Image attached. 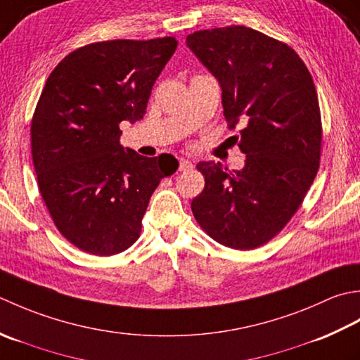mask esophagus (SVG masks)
Listing matches in <instances>:
<instances>
[{"instance_id":"esophagus-1","label":"esophagus","mask_w":360,"mask_h":360,"mask_svg":"<svg viewBox=\"0 0 360 360\" xmlns=\"http://www.w3.org/2000/svg\"><path fill=\"white\" fill-rule=\"evenodd\" d=\"M194 167V165L191 163L189 160H186V158H180V166H179V169L180 171H183V172H186V171H191Z\"/></svg>"}]
</instances>
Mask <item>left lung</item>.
<instances>
[{"instance_id":"left-lung-1","label":"left lung","mask_w":360,"mask_h":360,"mask_svg":"<svg viewBox=\"0 0 360 360\" xmlns=\"http://www.w3.org/2000/svg\"><path fill=\"white\" fill-rule=\"evenodd\" d=\"M186 45L221 85L230 127L245 124L239 149L247 158L233 172L200 161L205 188L191 208L219 244L252 250L284 229L317 175L321 118L314 80L295 51L252 27L197 31Z\"/></svg>"}]
</instances>
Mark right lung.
I'll return each mask as SVG.
<instances>
[{
    "label": "right lung",
    "mask_w": 360,
    "mask_h": 360,
    "mask_svg": "<svg viewBox=\"0 0 360 360\" xmlns=\"http://www.w3.org/2000/svg\"><path fill=\"white\" fill-rule=\"evenodd\" d=\"M175 48L174 37L91 43L46 80L31 124L32 161L51 217L80 250H127L160 180L177 171L172 155L148 158L120 144V124L146 115Z\"/></svg>",
    "instance_id": "1"
}]
</instances>
